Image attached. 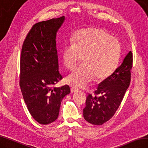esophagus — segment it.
<instances>
[{
  "instance_id": "34e87169",
  "label": "esophagus",
  "mask_w": 148,
  "mask_h": 148,
  "mask_svg": "<svg viewBox=\"0 0 148 148\" xmlns=\"http://www.w3.org/2000/svg\"><path fill=\"white\" fill-rule=\"evenodd\" d=\"M78 90V89L76 87H75V86H71L70 87V91L71 93H74V92H76Z\"/></svg>"
}]
</instances>
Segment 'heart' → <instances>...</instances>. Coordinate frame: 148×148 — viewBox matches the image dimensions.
<instances>
[{
	"label": "heart",
	"mask_w": 148,
	"mask_h": 148,
	"mask_svg": "<svg viewBox=\"0 0 148 148\" xmlns=\"http://www.w3.org/2000/svg\"><path fill=\"white\" fill-rule=\"evenodd\" d=\"M72 44H66L62 51V62L68 70L77 66L82 57V66L66 77L70 85L81 87L91 82L103 80L116 70L121 46L118 39L99 27L83 29L75 33Z\"/></svg>",
	"instance_id": "1"
}]
</instances>
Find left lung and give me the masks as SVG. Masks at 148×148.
<instances>
[{"label": "left lung", "instance_id": "left-lung-1", "mask_svg": "<svg viewBox=\"0 0 148 148\" xmlns=\"http://www.w3.org/2000/svg\"><path fill=\"white\" fill-rule=\"evenodd\" d=\"M132 61V53L129 51L121 65L99 85L95 96L86 97L83 111L89 123L102 125L114 116L130 85Z\"/></svg>", "mask_w": 148, "mask_h": 148}]
</instances>
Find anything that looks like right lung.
<instances>
[{"instance_id":"add662e5","label":"right lung","mask_w":148,"mask_h":148,"mask_svg":"<svg viewBox=\"0 0 148 148\" xmlns=\"http://www.w3.org/2000/svg\"><path fill=\"white\" fill-rule=\"evenodd\" d=\"M65 17L42 21L32 26L21 50L19 85L29 112L40 124L57 119L68 85L54 87L63 78L59 73L56 32Z\"/></svg>"}]
</instances>
